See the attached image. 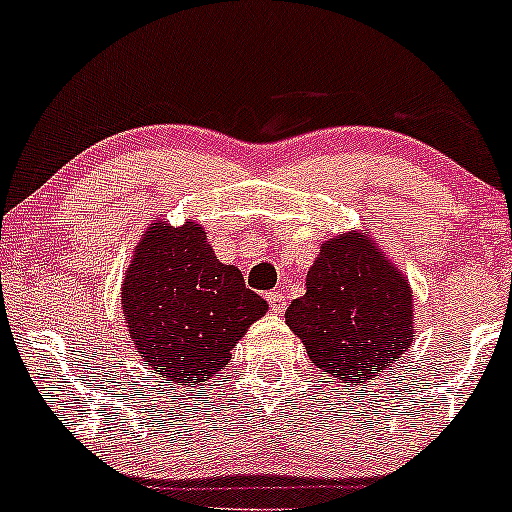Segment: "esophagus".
Here are the masks:
<instances>
[{
	"label": "esophagus",
	"instance_id": "obj_1",
	"mask_svg": "<svg viewBox=\"0 0 512 512\" xmlns=\"http://www.w3.org/2000/svg\"><path fill=\"white\" fill-rule=\"evenodd\" d=\"M268 307H271L273 314H283L287 309V297L283 295V292H268Z\"/></svg>",
	"mask_w": 512,
	"mask_h": 512
}]
</instances>
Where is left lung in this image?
I'll list each match as a JSON object with an SVG mask.
<instances>
[{"mask_svg":"<svg viewBox=\"0 0 512 512\" xmlns=\"http://www.w3.org/2000/svg\"><path fill=\"white\" fill-rule=\"evenodd\" d=\"M285 321L324 375L367 384L411 346L413 290L367 229H350L319 246Z\"/></svg>","mask_w":512,"mask_h":512,"instance_id":"obj_1","label":"left lung"}]
</instances>
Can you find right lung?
<instances>
[{"instance_id": "add662e5", "label": "right lung", "mask_w": 512, "mask_h": 512, "mask_svg": "<svg viewBox=\"0 0 512 512\" xmlns=\"http://www.w3.org/2000/svg\"><path fill=\"white\" fill-rule=\"evenodd\" d=\"M195 220H154L120 287L125 326L149 370L169 384H198L225 370L232 350L268 304L237 266L212 251Z\"/></svg>"}]
</instances>
